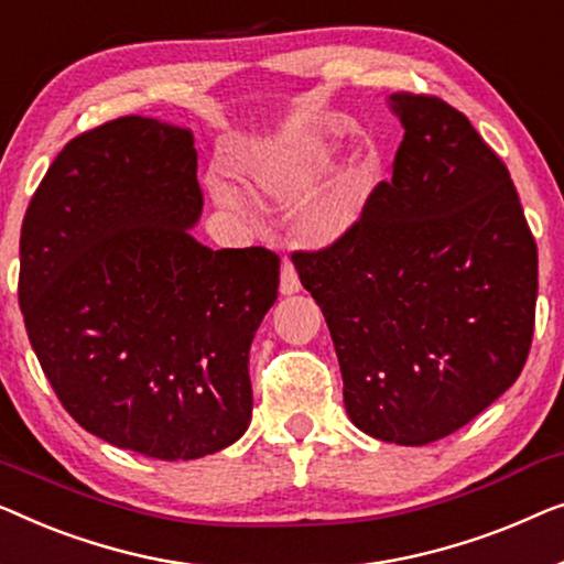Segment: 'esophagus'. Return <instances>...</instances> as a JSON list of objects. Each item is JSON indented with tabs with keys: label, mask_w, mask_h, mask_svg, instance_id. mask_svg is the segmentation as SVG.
Segmentation results:
<instances>
[{
	"label": "esophagus",
	"mask_w": 564,
	"mask_h": 564,
	"mask_svg": "<svg viewBox=\"0 0 564 564\" xmlns=\"http://www.w3.org/2000/svg\"><path fill=\"white\" fill-rule=\"evenodd\" d=\"M301 289V281H299V273H296V265L291 263V260H283V268H281V293H296Z\"/></svg>",
	"instance_id": "34e87169"
}]
</instances>
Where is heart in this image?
Wrapping results in <instances>:
<instances>
[{
  "instance_id": "heart-1",
  "label": "heart",
  "mask_w": 564,
  "mask_h": 564,
  "mask_svg": "<svg viewBox=\"0 0 564 564\" xmlns=\"http://www.w3.org/2000/svg\"><path fill=\"white\" fill-rule=\"evenodd\" d=\"M329 169V150L314 142L285 140L273 145L256 165V181L268 194L291 199L316 186ZM232 199V194H225ZM360 212V196L355 186H339L308 217V235L319 242L337 240L352 227Z\"/></svg>"
}]
</instances>
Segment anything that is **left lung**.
Here are the masks:
<instances>
[{
	"label": "left lung",
	"instance_id": "left-lung-1",
	"mask_svg": "<svg viewBox=\"0 0 564 564\" xmlns=\"http://www.w3.org/2000/svg\"><path fill=\"white\" fill-rule=\"evenodd\" d=\"M393 178L322 250L291 256L327 319L345 409L370 437L430 444L517 383L536 314V242L517 186L470 120L391 94Z\"/></svg>",
	"mask_w": 564,
	"mask_h": 564
}]
</instances>
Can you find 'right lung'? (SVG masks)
Wrapping results in <instances>:
<instances>
[{
	"label": "right lung",
	"instance_id": "right-lung-1",
	"mask_svg": "<svg viewBox=\"0 0 564 564\" xmlns=\"http://www.w3.org/2000/svg\"><path fill=\"white\" fill-rule=\"evenodd\" d=\"M202 206L192 132L120 117L63 145L22 219L20 308L55 395L158 459L242 437L250 343L279 296L273 250L194 240Z\"/></svg>",
	"mask_w": 564,
	"mask_h": 564
}]
</instances>
